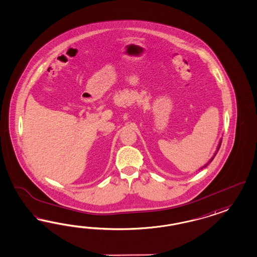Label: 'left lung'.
Masks as SVG:
<instances>
[{"label": "left lung", "mask_w": 257, "mask_h": 257, "mask_svg": "<svg viewBox=\"0 0 257 257\" xmlns=\"http://www.w3.org/2000/svg\"><path fill=\"white\" fill-rule=\"evenodd\" d=\"M221 143H222V140H220V143H219V145H218V147H217V151H216V153H214V155H213V156H212V158H211V159L209 160V162H208V163H207V164H206V165H205V166H204V167H201V169H203V168H204V167H208V164H209V163H211V161H212V160L214 159V157H215L216 154H217V153H218V151H219V149H220V147H221Z\"/></svg>", "instance_id": "1"}]
</instances>
